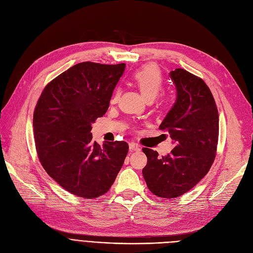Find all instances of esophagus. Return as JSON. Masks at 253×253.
I'll list each match as a JSON object with an SVG mask.
<instances>
[{
    "label": "esophagus",
    "instance_id": "34e87169",
    "mask_svg": "<svg viewBox=\"0 0 253 253\" xmlns=\"http://www.w3.org/2000/svg\"><path fill=\"white\" fill-rule=\"evenodd\" d=\"M128 147H129V150H132V151H139L141 149L140 146L138 144H135V143H129Z\"/></svg>",
    "mask_w": 253,
    "mask_h": 253
}]
</instances>
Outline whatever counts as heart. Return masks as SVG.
Instances as JSON below:
<instances>
[{
	"label": "heart",
	"instance_id": "heart-1",
	"mask_svg": "<svg viewBox=\"0 0 253 253\" xmlns=\"http://www.w3.org/2000/svg\"><path fill=\"white\" fill-rule=\"evenodd\" d=\"M133 81L140 92L147 99H155L163 87V78L161 70L155 64H147L139 68L133 74ZM118 97V90L116 89L111 96V103H115Z\"/></svg>",
	"mask_w": 253,
	"mask_h": 253
}]
</instances>
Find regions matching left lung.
Listing matches in <instances>:
<instances>
[{"label": "left lung", "mask_w": 253, "mask_h": 253, "mask_svg": "<svg viewBox=\"0 0 253 253\" xmlns=\"http://www.w3.org/2000/svg\"><path fill=\"white\" fill-rule=\"evenodd\" d=\"M176 98L160 129L167 130L174 148L160 158L143 148L147 164L143 177L151 193L162 198L185 194L209 172L219 134V115L213 94L200 78L183 68L169 73Z\"/></svg>", "instance_id": "obj_1"}]
</instances>
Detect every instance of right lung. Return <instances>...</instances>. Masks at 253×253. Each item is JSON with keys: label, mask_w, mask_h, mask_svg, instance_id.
<instances>
[{"label": "right lung", "mask_w": 253, "mask_h": 253, "mask_svg": "<svg viewBox=\"0 0 253 253\" xmlns=\"http://www.w3.org/2000/svg\"><path fill=\"white\" fill-rule=\"evenodd\" d=\"M126 64L82 62L54 79L33 115L36 150L46 173L66 191L84 198L105 194L124 165L125 141L92 140L91 125L107 112Z\"/></svg>", "instance_id": "1"}]
</instances>
